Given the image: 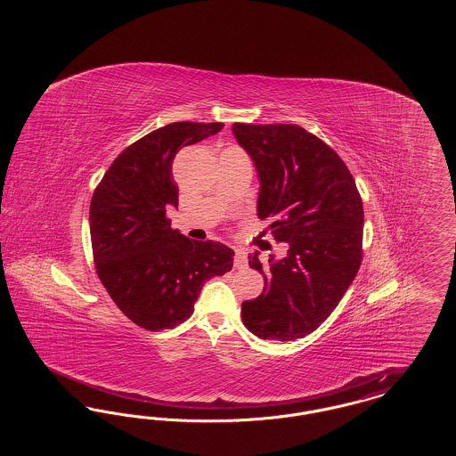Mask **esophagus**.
I'll use <instances>...</instances> for the list:
<instances>
[{
	"label": "esophagus",
	"mask_w": 456,
	"mask_h": 456,
	"mask_svg": "<svg viewBox=\"0 0 456 456\" xmlns=\"http://www.w3.org/2000/svg\"><path fill=\"white\" fill-rule=\"evenodd\" d=\"M248 266V256L242 249H236V256H234V268H246Z\"/></svg>",
	"instance_id": "esophagus-1"
}]
</instances>
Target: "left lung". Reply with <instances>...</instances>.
<instances>
[{"label": "left lung", "mask_w": 456, "mask_h": 456, "mask_svg": "<svg viewBox=\"0 0 456 456\" xmlns=\"http://www.w3.org/2000/svg\"><path fill=\"white\" fill-rule=\"evenodd\" d=\"M239 145L253 159L260 193L256 214L289 251H258L249 266L263 292L240 305L244 326L263 340L290 342L314 331L338 305L362 261V200L352 174L325 142L297 125L234 123Z\"/></svg>", "instance_id": "left-lung-1"}]
</instances>
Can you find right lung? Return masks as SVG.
Segmentation results:
<instances>
[{
  "label": "right lung",
  "instance_id": "1",
  "mask_svg": "<svg viewBox=\"0 0 456 456\" xmlns=\"http://www.w3.org/2000/svg\"><path fill=\"white\" fill-rule=\"evenodd\" d=\"M224 128L179 121L152 131L116 157L90 201V239L97 275L116 305L145 330L186 322L212 277L231 272L234 251L171 229L177 207L171 169L175 153Z\"/></svg>",
  "mask_w": 456,
  "mask_h": 456
}]
</instances>
